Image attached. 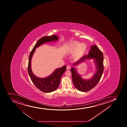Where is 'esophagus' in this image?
<instances>
[{
    "label": "esophagus",
    "mask_w": 127,
    "mask_h": 127,
    "mask_svg": "<svg viewBox=\"0 0 127 127\" xmlns=\"http://www.w3.org/2000/svg\"><path fill=\"white\" fill-rule=\"evenodd\" d=\"M71 68V67L70 66H67V70H69V69H70Z\"/></svg>",
    "instance_id": "34e87169"
}]
</instances>
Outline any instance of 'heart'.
<instances>
[{"instance_id": "heart-1", "label": "heart", "mask_w": 127, "mask_h": 127, "mask_svg": "<svg viewBox=\"0 0 127 127\" xmlns=\"http://www.w3.org/2000/svg\"><path fill=\"white\" fill-rule=\"evenodd\" d=\"M87 48V45L84 43H80L77 41L71 42L67 47V52L69 53H73L74 59H77L82 56Z\"/></svg>"}]
</instances>
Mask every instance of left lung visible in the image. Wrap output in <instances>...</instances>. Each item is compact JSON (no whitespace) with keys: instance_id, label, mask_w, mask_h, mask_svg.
<instances>
[{"instance_id":"obj_1","label":"left lung","mask_w":127,"mask_h":127,"mask_svg":"<svg viewBox=\"0 0 127 127\" xmlns=\"http://www.w3.org/2000/svg\"><path fill=\"white\" fill-rule=\"evenodd\" d=\"M92 58L95 60L97 70L96 72L91 79H83L74 67H72L71 69L73 84L77 89L81 92H87L90 90L96 85L100 80L104 70L103 53L96 45H92L88 55H84L74 64V65H75L85 60Z\"/></svg>"}]
</instances>
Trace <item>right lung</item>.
Masks as SVG:
<instances>
[{
    "instance_id": "1",
    "label": "right lung",
    "mask_w": 127,
    "mask_h": 127,
    "mask_svg": "<svg viewBox=\"0 0 127 127\" xmlns=\"http://www.w3.org/2000/svg\"><path fill=\"white\" fill-rule=\"evenodd\" d=\"M58 38V37L56 35L44 36L40 38L37 42L29 55L28 66L29 74L34 85L38 89L45 93H50L53 92L58 87L60 84L62 76L66 70V66L64 65L61 68L56 69L49 77L45 78H38L35 77L32 72L31 69L32 57L35 51V48L44 43L57 40Z\"/></svg>"
}]
</instances>
